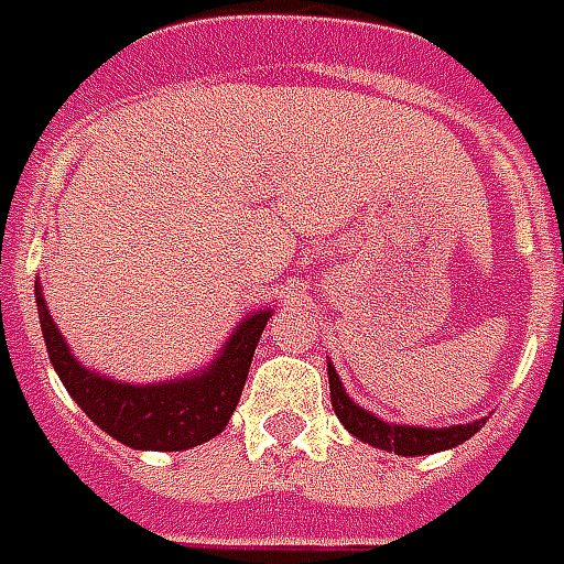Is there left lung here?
Wrapping results in <instances>:
<instances>
[{"label": "left lung", "mask_w": 564, "mask_h": 564, "mask_svg": "<svg viewBox=\"0 0 564 564\" xmlns=\"http://www.w3.org/2000/svg\"><path fill=\"white\" fill-rule=\"evenodd\" d=\"M327 382H330V403L334 413L346 425L349 434H355L361 443H370L373 449H386L394 455H431L453 449L458 443H465L467 437H474L477 431L486 425V419L477 422H465V425H449V429H422V425H398L389 419H379L377 413L365 410L361 403H355L346 394L343 379L334 370V365L327 361Z\"/></svg>", "instance_id": "1"}]
</instances>
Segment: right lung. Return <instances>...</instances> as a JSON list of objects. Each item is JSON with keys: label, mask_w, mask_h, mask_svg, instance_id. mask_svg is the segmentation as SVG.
<instances>
[{"label": "right lung", "mask_w": 564, "mask_h": 564, "mask_svg": "<svg viewBox=\"0 0 564 564\" xmlns=\"http://www.w3.org/2000/svg\"><path fill=\"white\" fill-rule=\"evenodd\" d=\"M35 306H39L47 358L57 370L59 382L72 394V401L109 437L130 449H154V453H182L225 431L249 377L254 346L273 315V310L246 315L206 367H197L175 379L139 386V382L102 377L99 370L84 367L72 355L69 343L59 334L57 322L51 318L42 282H35Z\"/></svg>", "instance_id": "1"}]
</instances>
